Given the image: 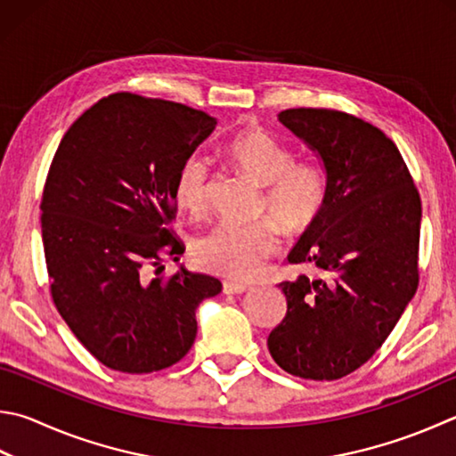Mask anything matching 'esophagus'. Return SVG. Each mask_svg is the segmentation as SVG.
Segmentation results:
<instances>
[{
    "mask_svg": "<svg viewBox=\"0 0 456 456\" xmlns=\"http://www.w3.org/2000/svg\"><path fill=\"white\" fill-rule=\"evenodd\" d=\"M249 291V287L243 283H233V281H223V293L225 295H239Z\"/></svg>",
    "mask_w": 456,
    "mask_h": 456,
    "instance_id": "1",
    "label": "esophagus"
}]
</instances>
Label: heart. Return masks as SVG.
<instances>
[{
  "label": "heart",
  "instance_id": "1",
  "mask_svg": "<svg viewBox=\"0 0 456 456\" xmlns=\"http://www.w3.org/2000/svg\"><path fill=\"white\" fill-rule=\"evenodd\" d=\"M231 163L243 175L263 185L251 225H221L197 237L193 259L213 275L233 281H251L265 261L281 245L279 229L295 237L321 219L329 203V173L319 161H295V153L261 127L243 129L227 145ZM211 185V163L201 153H189L179 163L173 195L187 213L200 217L207 211Z\"/></svg>",
  "mask_w": 456,
  "mask_h": 456
}]
</instances>
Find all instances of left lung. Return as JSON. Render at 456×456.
I'll list each match as a JSON object with an SVG mask.
<instances>
[{
  "instance_id": "8db88e82",
  "label": "left lung",
  "mask_w": 456,
  "mask_h": 456,
  "mask_svg": "<svg viewBox=\"0 0 456 456\" xmlns=\"http://www.w3.org/2000/svg\"><path fill=\"white\" fill-rule=\"evenodd\" d=\"M279 121L321 155L330 193L289 253L321 275L279 285L287 314L267 345L289 375L335 380L365 365L417 293L420 195L399 149L370 123L313 107Z\"/></svg>"
}]
</instances>
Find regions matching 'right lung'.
<instances>
[{
    "label": "right lung",
    "mask_w": 456,
    "mask_h": 456,
    "mask_svg": "<svg viewBox=\"0 0 456 456\" xmlns=\"http://www.w3.org/2000/svg\"><path fill=\"white\" fill-rule=\"evenodd\" d=\"M205 111L129 91L99 99L63 135L41 195L55 309L105 367L131 375L175 365L195 309L221 281L163 261L185 253L169 223L179 163L215 129Z\"/></svg>",
    "instance_id": "add662e5"
}]
</instances>
